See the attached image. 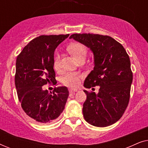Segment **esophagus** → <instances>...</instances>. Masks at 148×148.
Here are the masks:
<instances>
[{"label": "esophagus", "instance_id": "obj_1", "mask_svg": "<svg viewBox=\"0 0 148 148\" xmlns=\"http://www.w3.org/2000/svg\"><path fill=\"white\" fill-rule=\"evenodd\" d=\"M77 90H72V89H70L69 90V93L71 94H72V95H73V94H75V92H77Z\"/></svg>", "mask_w": 148, "mask_h": 148}]
</instances>
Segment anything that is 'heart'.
Returning <instances> with one entry per match:
<instances>
[{"instance_id":"b5f03b06","label":"heart","mask_w":148,"mask_h":148,"mask_svg":"<svg viewBox=\"0 0 148 148\" xmlns=\"http://www.w3.org/2000/svg\"><path fill=\"white\" fill-rule=\"evenodd\" d=\"M67 50L77 60L82 58H86L88 54V48L80 42H75L71 44L68 46ZM54 67L55 69H58L60 67V55L58 53H56L54 56ZM82 78L83 75L79 73L69 72L62 77V83L64 86L69 88H76L79 86Z\"/></svg>"}]
</instances>
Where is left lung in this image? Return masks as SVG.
I'll use <instances>...</instances> for the list:
<instances>
[{
    "label": "left lung",
    "instance_id": "8db88e82",
    "mask_svg": "<svg viewBox=\"0 0 148 148\" xmlns=\"http://www.w3.org/2000/svg\"><path fill=\"white\" fill-rule=\"evenodd\" d=\"M90 48L95 66L84 82L90 89L99 86L98 93L87 95L83 114L90 125L104 127L114 124L124 114L129 99L133 73L129 56L121 44L109 36L73 34L69 37Z\"/></svg>",
    "mask_w": 148,
    "mask_h": 148
}]
</instances>
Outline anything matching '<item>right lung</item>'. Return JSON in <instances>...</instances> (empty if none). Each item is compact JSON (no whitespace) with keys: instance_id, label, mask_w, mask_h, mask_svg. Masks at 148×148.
Listing matches in <instances>:
<instances>
[{"instance_id":"1","label":"right lung","mask_w":148,"mask_h":148,"mask_svg":"<svg viewBox=\"0 0 148 148\" xmlns=\"http://www.w3.org/2000/svg\"><path fill=\"white\" fill-rule=\"evenodd\" d=\"M69 34L42 35L23 48L16 60L15 84L21 108L32 120L40 123L56 120L64 109L69 96L65 86L54 88L50 94L44 85H55L54 52Z\"/></svg>"}]
</instances>
